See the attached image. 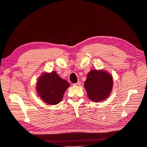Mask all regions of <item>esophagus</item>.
Returning a JSON list of instances; mask_svg holds the SVG:
<instances>
[{
  "mask_svg": "<svg viewBox=\"0 0 147 147\" xmlns=\"http://www.w3.org/2000/svg\"><path fill=\"white\" fill-rule=\"evenodd\" d=\"M80 85V82H78L77 83H75V84H73V85L74 86H79Z\"/></svg>",
  "mask_w": 147,
  "mask_h": 147,
  "instance_id": "34e87169",
  "label": "esophagus"
}]
</instances>
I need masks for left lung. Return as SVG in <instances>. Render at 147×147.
<instances>
[{"label": "left lung", "mask_w": 147, "mask_h": 147, "mask_svg": "<svg viewBox=\"0 0 147 147\" xmlns=\"http://www.w3.org/2000/svg\"><path fill=\"white\" fill-rule=\"evenodd\" d=\"M113 77L104 70L93 69L87 75L85 88L92 101L98 102L110 96L113 87Z\"/></svg>", "instance_id": "8db88e82"}]
</instances>
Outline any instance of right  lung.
<instances>
[{"mask_svg":"<svg viewBox=\"0 0 147 147\" xmlns=\"http://www.w3.org/2000/svg\"><path fill=\"white\" fill-rule=\"evenodd\" d=\"M69 86L56 71L43 74L37 82L36 90L40 98L47 104L56 105L63 98V94Z\"/></svg>","mask_w":147,"mask_h":147,"instance_id":"1","label":"right lung"}]
</instances>
